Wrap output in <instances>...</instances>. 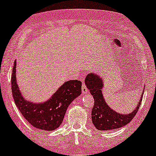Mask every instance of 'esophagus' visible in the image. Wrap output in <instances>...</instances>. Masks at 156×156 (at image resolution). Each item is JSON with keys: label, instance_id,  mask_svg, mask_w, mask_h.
<instances>
[{"label": "esophagus", "instance_id": "1", "mask_svg": "<svg viewBox=\"0 0 156 156\" xmlns=\"http://www.w3.org/2000/svg\"><path fill=\"white\" fill-rule=\"evenodd\" d=\"M82 94H87L88 93V89H87V87L84 84H82Z\"/></svg>", "mask_w": 156, "mask_h": 156}]
</instances>
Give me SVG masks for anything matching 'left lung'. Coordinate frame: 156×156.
I'll return each instance as SVG.
<instances>
[{
  "label": "left lung",
  "mask_w": 156,
  "mask_h": 156,
  "mask_svg": "<svg viewBox=\"0 0 156 156\" xmlns=\"http://www.w3.org/2000/svg\"><path fill=\"white\" fill-rule=\"evenodd\" d=\"M84 83L94 99V104L91 111V120L99 131H108L124 126L136 116L142 101L144 91L133 111L129 114H121L112 109L104 99V84L101 76L95 73L87 74Z\"/></svg>",
  "instance_id": "obj_1"
}]
</instances>
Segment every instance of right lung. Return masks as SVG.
<instances>
[{
	"mask_svg": "<svg viewBox=\"0 0 156 156\" xmlns=\"http://www.w3.org/2000/svg\"><path fill=\"white\" fill-rule=\"evenodd\" d=\"M12 97L24 118L34 127L43 131H54L62 124L69 104L82 94V82H65L47 101L35 103L25 99L16 79V60L11 78Z\"/></svg>",
	"mask_w": 156,
	"mask_h": 156,
	"instance_id": "obj_1",
	"label": "right lung"
}]
</instances>
